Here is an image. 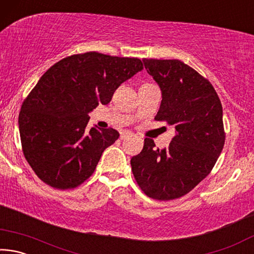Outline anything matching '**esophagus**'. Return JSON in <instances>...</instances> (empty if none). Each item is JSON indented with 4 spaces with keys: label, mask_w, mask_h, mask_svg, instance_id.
<instances>
[{
    "label": "esophagus",
    "mask_w": 254,
    "mask_h": 254,
    "mask_svg": "<svg viewBox=\"0 0 254 254\" xmlns=\"http://www.w3.org/2000/svg\"><path fill=\"white\" fill-rule=\"evenodd\" d=\"M133 135V133L132 132H128V131H126V132H122L121 133V139L123 140V139H127V137H132Z\"/></svg>",
    "instance_id": "obj_1"
}]
</instances>
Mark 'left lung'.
<instances>
[{
	"label": "left lung",
	"mask_w": 254,
	"mask_h": 254,
	"mask_svg": "<svg viewBox=\"0 0 254 254\" xmlns=\"http://www.w3.org/2000/svg\"><path fill=\"white\" fill-rule=\"evenodd\" d=\"M160 86L162 101L154 120L176 128L169 145L159 150L145 137L132 157L136 184L145 195L171 200L188 194L216 163L225 142L223 109L209 80L177 59H142Z\"/></svg>",
	"instance_id": "left-lung-1"
}]
</instances>
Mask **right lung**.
Segmentation results:
<instances>
[{"instance_id": "right-lung-1", "label": "right lung", "mask_w": 254, "mask_h": 254, "mask_svg": "<svg viewBox=\"0 0 254 254\" xmlns=\"http://www.w3.org/2000/svg\"><path fill=\"white\" fill-rule=\"evenodd\" d=\"M142 69L137 58L89 51L59 60L41 76L19 114L24 158L39 179L72 189L91 177L120 134L112 127L88 130V113L109 104L119 86Z\"/></svg>"}]
</instances>
